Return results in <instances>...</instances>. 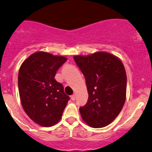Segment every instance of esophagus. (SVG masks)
<instances>
[{
  "label": "esophagus",
  "instance_id": "obj_1",
  "mask_svg": "<svg viewBox=\"0 0 152 152\" xmlns=\"http://www.w3.org/2000/svg\"><path fill=\"white\" fill-rule=\"evenodd\" d=\"M75 99H76V96L75 95V94H74V95H72V96H71V99H72V101L75 100Z\"/></svg>",
  "mask_w": 152,
  "mask_h": 152
}]
</instances>
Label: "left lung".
<instances>
[{
	"label": "left lung",
	"instance_id": "1",
	"mask_svg": "<svg viewBox=\"0 0 152 152\" xmlns=\"http://www.w3.org/2000/svg\"><path fill=\"white\" fill-rule=\"evenodd\" d=\"M74 59L86 78L88 100L80 107L81 117L92 128L109 125L121 112L126 98L127 76L119 58L107 52Z\"/></svg>",
	"mask_w": 152,
	"mask_h": 152
}]
</instances>
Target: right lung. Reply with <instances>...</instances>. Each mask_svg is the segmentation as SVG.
<instances>
[{
  "label": "right lung",
  "mask_w": 152,
  "mask_h": 152,
  "mask_svg": "<svg viewBox=\"0 0 152 152\" xmlns=\"http://www.w3.org/2000/svg\"><path fill=\"white\" fill-rule=\"evenodd\" d=\"M67 60L43 51L35 52L22 64L18 87L24 112L35 123L50 127L59 121L69 97L54 77Z\"/></svg>",
  "instance_id": "add662e5"
}]
</instances>
